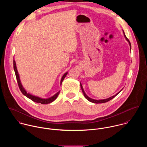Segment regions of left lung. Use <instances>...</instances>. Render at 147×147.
Segmentation results:
<instances>
[{
	"label": "left lung",
	"instance_id": "left-lung-1",
	"mask_svg": "<svg viewBox=\"0 0 147 147\" xmlns=\"http://www.w3.org/2000/svg\"><path fill=\"white\" fill-rule=\"evenodd\" d=\"M123 33H124V36H125V37L126 38V40H127V41L129 43V46H130V49L131 48V43L129 42V40L126 37V35H125V32H124V31H123ZM80 86H81V88H82V92H83V94H84V97H85V98H86L89 101H90V102H93V103H94V104H102V103H105V102H108V101H109L110 100H111V99H113V98H114L119 92H118L117 94H115V95H114V96H112V97H109V98H107V99H105V100H94V99H92V98H90V97H89L86 94H85V92H84V89H83V86L82 85V84L80 83Z\"/></svg>",
	"mask_w": 147,
	"mask_h": 147
}]
</instances>
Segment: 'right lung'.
Here are the masks:
<instances>
[{"instance_id":"1","label":"right lung","mask_w":147,"mask_h":147,"mask_svg":"<svg viewBox=\"0 0 147 147\" xmlns=\"http://www.w3.org/2000/svg\"><path fill=\"white\" fill-rule=\"evenodd\" d=\"M13 68H14V71H15V75H16V79H17V82H18V85H19V87L21 90L22 93L26 97H27L28 98L32 100L33 101L35 102H37V103H39V104H49V103H51L53 101H54L57 98V97L58 96L59 93H60V91H59L58 93H57L55 95H54L53 97H50V98H47V99H43V98H40V97H36V96H33L29 93H28L26 92V91L24 89V88H23L22 85H21V82H20V78H19V74H18V70H17V68H16V62L15 61V60H13ZM67 74V72L65 73L64 75H63L62 78V79H61V84H62V83L63 82L64 79L65 78V77L66 76Z\"/></svg>"}]
</instances>
